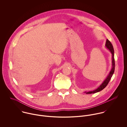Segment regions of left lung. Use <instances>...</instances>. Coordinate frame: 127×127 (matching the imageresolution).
<instances>
[{
	"mask_svg": "<svg viewBox=\"0 0 127 127\" xmlns=\"http://www.w3.org/2000/svg\"><path fill=\"white\" fill-rule=\"evenodd\" d=\"M106 46L109 49V51L111 52V53L112 54V67L111 70H110V72L109 73V75L108 76V77H107L106 80L104 81V82L101 84V85L98 89H97L96 90H95L94 91L86 92L88 94H91V93H94L98 92H99L100 91L103 90L104 88H105L107 87V86L108 85V84H109V82L111 78L112 77V75H113V73L114 72V69H115V60H114V49H113V46H112L111 43L110 42V41L108 39L106 40Z\"/></svg>",
	"mask_w": 127,
	"mask_h": 127,
	"instance_id": "left-lung-1",
	"label": "left lung"
}]
</instances>
